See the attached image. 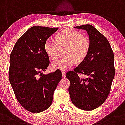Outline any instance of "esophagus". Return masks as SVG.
<instances>
[{
  "mask_svg": "<svg viewBox=\"0 0 125 125\" xmlns=\"http://www.w3.org/2000/svg\"><path fill=\"white\" fill-rule=\"evenodd\" d=\"M65 74H66V73H65V71H62V75L63 78L65 77Z\"/></svg>",
  "mask_w": 125,
  "mask_h": 125,
  "instance_id": "34e87169",
  "label": "esophagus"
}]
</instances>
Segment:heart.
<instances>
[{
  "instance_id": "obj_1",
  "label": "heart",
  "mask_w": 125,
  "mask_h": 125,
  "mask_svg": "<svg viewBox=\"0 0 125 125\" xmlns=\"http://www.w3.org/2000/svg\"><path fill=\"white\" fill-rule=\"evenodd\" d=\"M57 42L49 38L45 41L44 50L46 54L52 59L58 57L59 47H67L65 55L52 62L51 67L54 70H67L75 64L76 60L81 61L87 55L90 42L87 38L81 32L73 29H67L59 32L55 36Z\"/></svg>"
}]
</instances>
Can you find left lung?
<instances>
[{
	"label": "left lung",
	"instance_id": "8db88e82",
	"mask_svg": "<svg viewBox=\"0 0 125 125\" xmlns=\"http://www.w3.org/2000/svg\"><path fill=\"white\" fill-rule=\"evenodd\" d=\"M74 28L87 32L90 47L78 66L67 73L70 81L68 92L74 106L81 110H92L103 104L110 93L115 76L114 55L107 38L92 25ZM78 73L88 77L80 79Z\"/></svg>",
	"mask_w": 125,
	"mask_h": 125
}]
</instances>
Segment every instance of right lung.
Here are the masks:
<instances>
[{"instance_id": "1", "label": "right lung", "mask_w": 125, "mask_h": 125, "mask_svg": "<svg viewBox=\"0 0 125 125\" xmlns=\"http://www.w3.org/2000/svg\"><path fill=\"white\" fill-rule=\"evenodd\" d=\"M58 28L34 26L19 38L9 59V79L16 99L28 111L39 113L51 106L54 92L62 78L60 70L43 74L48 67L45 41Z\"/></svg>"}]
</instances>
